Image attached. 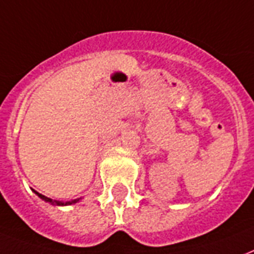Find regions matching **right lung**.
Instances as JSON below:
<instances>
[{"label":"right lung","mask_w":254,"mask_h":254,"mask_svg":"<svg viewBox=\"0 0 254 254\" xmlns=\"http://www.w3.org/2000/svg\"><path fill=\"white\" fill-rule=\"evenodd\" d=\"M33 192H34L39 198H42L43 201L50 202V204H53V205H60V207H64V205H71V204H75V202H78L80 200L79 197V198H74V200H71V201H58V200H53V198L50 197H46V196H43V194H41L39 192H37V190H33Z\"/></svg>","instance_id":"obj_1"}]
</instances>
